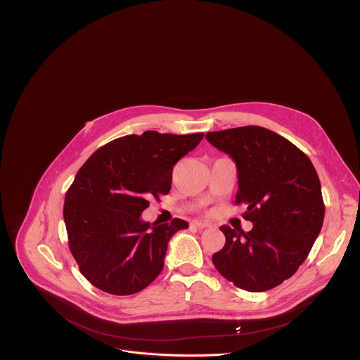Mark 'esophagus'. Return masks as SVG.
Returning <instances> with one entry per match:
<instances>
[{"label":"esophagus","mask_w":360,"mask_h":360,"mask_svg":"<svg viewBox=\"0 0 360 360\" xmlns=\"http://www.w3.org/2000/svg\"><path fill=\"white\" fill-rule=\"evenodd\" d=\"M192 225L199 228V229H203V228H211V224L210 222H205V221H199V219H195L192 221Z\"/></svg>","instance_id":"34e87169"}]
</instances>
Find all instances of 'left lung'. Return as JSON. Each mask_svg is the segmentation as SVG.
Masks as SVG:
<instances>
[{
	"label": "left lung",
	"mask_w": 360,
	"mask_h": 360,
	"mask_svg": "<svg viewBox=\"0 0 360 360\" xmlns=\"http://www.w3.org/2000/svg\"><path fill=\"white\" fill-rule=\"evenodd\" d=\"M208 142L238 168L235 203H245L249 232L221 226L226 242L214 253L218 272L235 286L265 292L289 279L309 255L323 224L321 181L297 146L262 127L208 132Z\"/></svg>",
	"instance_id": "8db88e82"
}]
</instances>
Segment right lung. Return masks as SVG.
<instances>
[{"instance_id":"1","label":"right lung","mask_w":360,"mask_h":360,"mask_svg":"<svg viewBox=\"0 0 360 360\" xmlns=\"http://www.w3.org/2000/svg\"><path fill=\"white\" fill-rule=\"evenodd\" d=\"M203 138L145 131L96 149L67 191L68 246L81 274L111 295L145 289L162 268L169 239L188 222L141 219L152 196L167 195L174 165Z\"/></svg>"}]
</instances>
